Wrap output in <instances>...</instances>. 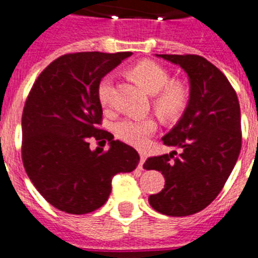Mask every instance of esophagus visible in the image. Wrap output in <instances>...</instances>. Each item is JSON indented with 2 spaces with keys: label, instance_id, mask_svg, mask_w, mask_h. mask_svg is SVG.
Masks as SVG:
<instances>
[{
  "label": "esophagus",
  "instance_id": "34e87169",
  "mask_svg": "<svg viewBox=\"0 0 258 258\" xmlns=\"http://www.w3.org/2000/svg\"><path fill=\"white\" fill-rule=\"evenodd\" d=\"M140 156H141V159H140V164H138V169L142 170L143 169V164H145V161H146V155L141 152Z\"/></svg>",
  "mask_w": 258,
  "mask_h": 258
}]
</instances>
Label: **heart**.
<instances>
[{
    "mask_svg": "<svg viewBox=\"0 0 258 258\" xmlns=\"http://www.w3.org/2000/svg\"><path fill=\"white\" fill-rule=\"evenodd\" d=\"M134 79L154 95L155 108L166 118H173L187 104V89L178 81H169V72L156 61L142 60L132 70ZM98 98L103 107H109L113 99V77L107 75L99 81ZM155 118H124L116 124V134L124 142L136 147H145L156 132Z\"/></svg>",
    "mask_w": 258,
    "mask_h": 258,
    "instance_id": "obj_1",
    "label": "heart"
}]
</instances>
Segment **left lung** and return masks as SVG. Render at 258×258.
Masks as SVG:
<instances>
[{"mask_svg": "<svg viewBox=\"0 0 258 258\" xmlns=\"http://www.w3.org/2000/svg\"><path fill=\"white\" fill-rule=\"evenodd\" d=\"M156 56L187 74L190 98L183 115L163 137L164 145L181 150L147 159L143 168L161 172L164 188L150 195L161 214L182 217L208 207L231 174L241 147L240 106L226 76L199 55Z\"/></svg>", "mask_w": 258, "mask_h": 258, "instance_id": "1", "label": "left lung"}]
</instances>
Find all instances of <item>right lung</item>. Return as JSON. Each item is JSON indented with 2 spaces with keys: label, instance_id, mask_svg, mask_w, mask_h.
Returning <instances> with one entry per match:
<instances>
[{
  "label": "right lung",
  "instance_id": "add662e5",
  "mask_svg": "<svg viewBox=\"0 0 258 258\" xmlns=\"http://www.w3.org/2000/svg\"><path fill=\"white\" fill-rule=\"evenodd\" d=\"M132 52L67 54L50 63L32 86L22 116L23 164L52 207L86 214L101 208L117 173L133 172L140 155L98 127L99 81ZM90 138L107 139L108 152L90 150Z\"/></svg>",
  "mask_w": 258,
  "mask_h": 258
}]
</instances>
